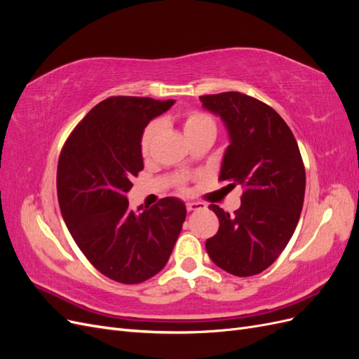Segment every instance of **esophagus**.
<instances>
[{
  "label": "esophagus",
  "mask_w": 359,
  "mask_h": 359,
  "mask_svg": "<svg viewBox=\"0 0 359 359\" xmlns=\"http://www.w3.org/2000/svg\"><path fill=\"white\" fill-rule=\"evenodd\" d=\"M186 208H187V211H198V210H202V208H205V205L203 203H201V202H187L186 203Z\"/></svg>",
  "instance_id": "34e87169"
}]
</instances>
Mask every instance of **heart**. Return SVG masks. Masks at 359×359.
Listing matches in <instances>:
<instances>
[{
	"mask_svg": "<svg viewBox=\"0 0 359 359\" xmlns=\"http://www.w3.org/2000/svg\"><path fill=\"white\" fill-rule=\"evenodd\" d=\"M182 128L184 133L189 139L199 136V135H205V133H212L215 135V121L214 119L205 112L201 111H190L186 115H184L182 119ZM158 133V123L153 121L149 123L145 128L142 135H140V153L144 156H147L149 153V148L153 145V140L156 137V135Z\"/></svg>",
	"mask_w": 359,
	"mask_h": 359,
	"instance_id": "b5f03b06",
	"label": "heart"
}]
</instances>
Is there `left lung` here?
<instances>
[{"label": "left lung", "instance_id": "left-lung-1", "mask_svg": "<svg viewBox=\"0 0 359 359\" xmlns=\"http://www.w3.org/2000/svg\"><path fill=\"white\" fill-rule=\"evenodd\" d=\"M199 99L229 133L219 180L244 189L232 215L210 205L220 227L205 248L226 273L255 276L274 264L298 224L306 193L299 148L285 119L253 97L229 91Z\"/></svg>", "mask_w": 359, "mask_h": 359}]
</instances>
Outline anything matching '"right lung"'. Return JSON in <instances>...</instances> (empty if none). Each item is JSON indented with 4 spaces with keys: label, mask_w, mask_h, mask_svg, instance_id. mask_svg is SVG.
<instances>
[{
    "label": "right lung",
    "mask_w": 359,
    "mask_h": 359,
    "mask_svg": "<svg viewBox=\"0 0 359 359\" xmlns=\"http://www.w3.org/2000/svg\"><path fill=\"white\" fill-rule=\"evenodd\" d=\"M175 100L109 97L70 133L58 160L62 219L85 257L106 277L136 285L165 268L186 220V205L160 199L128 210L132 178L144 169L140 135Z\"/></svg>",
    "instance_id": "1"
}]
</instances>
